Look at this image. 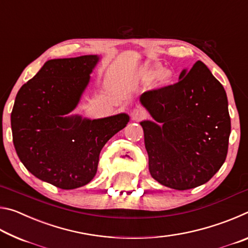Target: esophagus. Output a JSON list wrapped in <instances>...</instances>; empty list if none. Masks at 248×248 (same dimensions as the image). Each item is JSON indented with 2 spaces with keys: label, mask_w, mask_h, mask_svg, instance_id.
I'll return each mask as SVG.
<instances>
[{
  "label": "esophagus",
  "mask_w": 248,
  "mask_h": 248,
  "mask_svg": "<svg viewBox=\"0 0 248 248\" xmlns=\"http://www.w3.org/2000/svg\"><path fill=\"white\" fill-rule=\"evenodd\" d=\"M145 117V112L141 108H136L131 111V118L134 121H139Z\"/></svg>",
  "instance_id": "esophagus-1"
}]
</instances>
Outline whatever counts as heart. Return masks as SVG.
Masks as SVG:
<instances>
[{
    "label": "heart",
    "instance_id": "1",
    "mask_svg": "<svg viewBox=\"0 0 248 248\" xmlns=\"http://www.w3.org/2000/svg\"><path fill=\"white\" fill-rule=\"evenodd\" d=\"M170 78V73L167 72V71H162L158 74V81L161 83H166Z\"/></svg>",
    "mask_w": 248,
    "mask_h": 248
}]
</instances>
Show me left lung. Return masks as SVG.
Returning <instances> with one entry per match:
<instances>
[{"mask_svg":"<svg viewBox=\"0 0 248 248\" xmlns=\"http://www.w3.org/2000/svg\"><path fill=\"white\" fill-rule=\"evenodd\" d=\"M179 81L140 96L153 120H143L149 170L163 186L186 190L221 169L231 133L224 87L203 62L184 69Z\"/></svg>","mask_w":248,"mask_h":248,"instance_id":"obj_1","label":"left lung"}]
</instances>
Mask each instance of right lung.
Instances as JSON below:
<instances>
[{"label": "right lung", "instance_id": "1", "mask_svg": "<svg viewBox=\"0 0 248 248\" xmlns=\"http://www.w3.org/2000/svg\"><path fill=\"white\" fill-rule=\"evenodd\" d=\"M99 60L97 54L52 59L16 95L11 114L16 153L33 176L61 189L94 178L103 146L130 120L124 112L99 119L69 115Z\"/></svg>", "mask_w": 248, "mask_h": 248}]
</instances>
